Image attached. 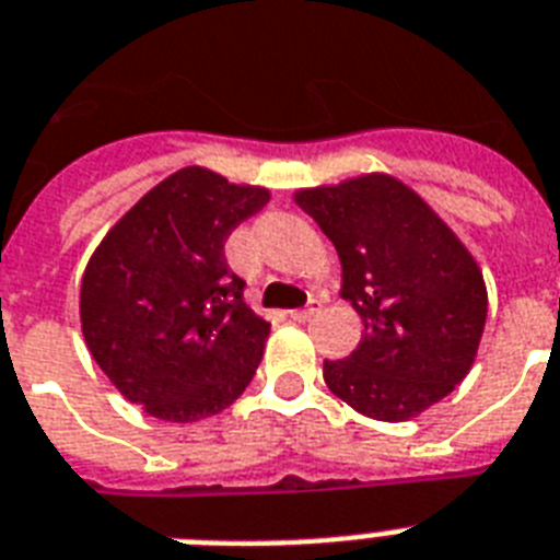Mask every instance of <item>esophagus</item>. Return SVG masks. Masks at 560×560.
Segmentation results:
<instances>
[{"label":"esophagus","mask_w":560,"mask_h":560,"mask_svg":"<svg viewBox=\"0 0 560 560\" xmlns=\"http://www.w3.org/2000/svg\"><path fill=\"white\" fill-rule=\"evenodd\" d=\"M320 308H323L320 300H314V298H312V300H308V306H306V308H291L289 317H291V320H298V323H306L308 317H314V314L320 312Z\"/></svg>","instance_id":"1"}]
</instances>
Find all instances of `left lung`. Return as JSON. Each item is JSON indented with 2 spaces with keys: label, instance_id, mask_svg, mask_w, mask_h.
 <instances>
[{
  "label": "left lung",
  "instance_id": "obj_1",
  "mask_svg": "<svg viewBox=\"0 0 560 560\" xmlns=\"http://www.w3.org/2000/svg\"><path fill=\"white\" fill-rule=\"evenodd\" d=\"M294 200L335 243L343 298L366 326L349 358L323 360L326 386L366 418H418L472 369L487 323L478 262L412 188L386 174Z\"/></svg>",
  "mask_w": 560,
  "mask_h": 560
}]
</instances>
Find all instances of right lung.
Wrapping results in <instances>:
<instances>
[{
    "label": "right lung",
    "instance_id": "right-lung-1",
    "mask_svg": "<svg viewBox=\"0 0 560 560\" xmlns=\"http://www.w3.org/2000/svg\"><path fill=\"white\" fill-rule=\"evenodd\" d=\"M266 202V188L231 186L191 165L151 188L88 260L85 343L148 415L194 423L223 412L252 383L269 323L246 306L225 240Z\"/></svg>",
    "mask_w": 560,
    "mask_h": 560
}]
</instances>
